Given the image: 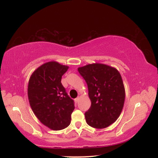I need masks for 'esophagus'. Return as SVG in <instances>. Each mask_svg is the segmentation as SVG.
Wrapping results in <instances>:
<instances>
[{"instance_id": "obj_1", "label": "esophagus", "mask_w": 158, "mask_h": 158, "mask_svg": "<svg viewBox=\"0 0 158 158\" xmlns=\"http://www.w3.org/2000/svg\"><path fill=\"white\" fill-rule=\"evenodd\" d=\"M80 100V97H77L75 100H74V101L76 102H78Z\"/></svg>"}]
</instances>
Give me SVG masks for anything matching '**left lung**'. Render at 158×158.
Returning <instances> with one entry per match:
<instances>
[{
	"label": "left lung",
	"mask_w": 158,
	"mask_h": 158,
	"mask_svg": "<svg viewBox=\"0 0 158 158\" xmlns=\"http://www.w3.org/2000/svg\"><path fill=\"white\" fill-rule=\"evenodd\" d=\"M88 85L91 106L85 113L86 123L98 129L116 121L124 105L125 91L121 74L114 67L92 63L78 68Z\"/></svg>",
	"instance_id": "8db88e82"
}]
</instances>
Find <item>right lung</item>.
Wrapping results in <instances>:
<instances>
[{
  "mask_svg": "<svg viewBox=\"0 0 158 158\" xmlns=\"http://www.w3.org/2000/svg\"><path fill=\"white\" fill-rule=\"evenodd\" d=\"M69 68L56 61L42 64L29 79L28 97L36 117L53 130L65 129L70 124L74 101L61 84V78Z\"/></svg>",
  "mask_w": 158,
  "mask_h": 158,
  "instance_id": "add662e5",
  "label": "right lung"
}]
</instances>
